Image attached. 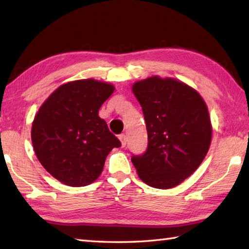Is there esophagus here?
<instances>
[{"instance_id":"34e87169","label":"esophagus","mask_w":249,"mask_h":249,"mask_svg":"<svg viewBox=\"0 0 249 249\" xmlns=\"http://www.w3.org/2000/svg\"><path fill=\"white\" fill-rule=\"evenodd\" d=\"M120 141H121V144H122V147H125L126 146V136L124 134H122L119 136Z\"/></svg>"}]
</instances>
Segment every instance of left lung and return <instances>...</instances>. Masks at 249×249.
Instances as JSON below:
<instances>
[{"instance_id": "8db88e82", "label": "left lung", "mask_w": 249, "mask_h": 249, "mask_svg": "<svg viewBox=\"0 0 249 249\" xmlns=\"http://www.w3.org/2000/svg\"><path fill=\"white\" fill-rule=\"evenodd\" d=\"M148 134L144 155L132 162L142 182L171 189L195 172L208 154L212 125L199 92L174 78L153 75L133 84Z\"/></svg>"}]
</instances>
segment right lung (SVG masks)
<instances>
[{"label": "right lung", "mask_w": 249, "mask_h": 249, "mask_svg": "<svg viewBox=\"0 0 249 249\" xmlns=\"http://www.w3.org/2000/svg\"><path fill=\"white\" fill-rule=\"evenodd\" d=\"M113 84L82 79L62 84L41 104L32 125L39 162L53 178L84 187L99 178L105 159L121 142L99 116Z\"/></svg>", "instance_id": "obj_1"}]
</instances>
